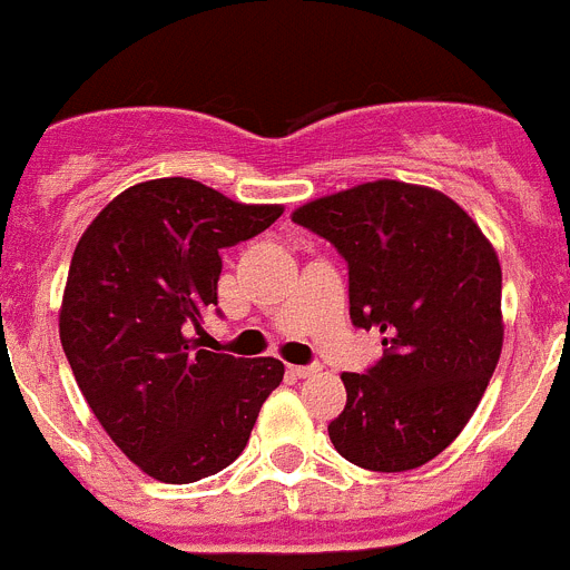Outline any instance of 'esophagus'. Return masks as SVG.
<instances>
[{
    "instance_id": "obj_1",
    "label": "esophagus",
    "mask_w": 570,
    "mask_h": 570,
    "mask_svg": "<svg viewBox=\"0 0 570 570\" xmlns=\"http://www.w3.org/2000/svg\"><path fill=\"white\" fill-rule=\"evenodd\" d=\"M322 371V365L320 362H311V365H291V374L294 376H299V380H305V376H314V374H320Z\"/></svg>"
}]
</instances>
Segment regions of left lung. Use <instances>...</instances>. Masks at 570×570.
<instances>
[{"mask_svg":"<svg viewBox=\"0 0 570 570\" xmlns=\"http://www.w3.org/2000/svg\"><path fill=\"white\" fill-rule=\"evenodd\" d=\"M347 262L356 328L380 360L342 374L334 448L367 471H411L442 454L480 405L502 351V271L491 242L445 194L380 179L291 216Z\"/></svg>","mask_w":570,"mask_h":570,"instance_id":"1","label":"left lung"}]
</instances>
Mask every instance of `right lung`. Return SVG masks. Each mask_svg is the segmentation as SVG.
<instances>
[{
	"mask_svg": "<svg viewBox=\"0 0 570 570\" xmlns=\"http://www.w3.org/2000/svg\"><path fill=\"white\" fill-rule=\"evenodd\" d=\"M279 216V205H242L168 176L122 190L73 250L65 356L110 440L154 480L185 485L228 468L282 382L274 356L214 354L193 340L216 305L219 250Z\"/></svg>",
	"mask_w": 570,
	"mask_h": 570,
	"instance_id": "right-lung-1",
	"label": "right lung"
}]
</instances>
